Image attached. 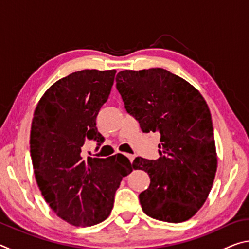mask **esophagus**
Listing matches in <instances>:
<instances>
[{
  "label": "esophagus",
  "instance_id": "1",
  "mask_svg": "<svg viewBox=\"0 0 249 249\" xmlns=\"http://www.w3.org/2000/svg\"><path fill=\"white\" fill-rule=\"evenodd\" d=\"M126 157H127V158L129 159L130 163H132V162L134 161V159H135V156H134V155H126Z\"/></svg>",
  "mask_w": 249,
  "mask_h": 249
}]
</instances>
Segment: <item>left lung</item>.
I'll return each instance as SVG.
<instances>
[{"label": "left lung", "mask_w": 249, "mask_h": 249, "mask_svg": "<svg viewBox=\"0 0 249 249\" xmlns=\"http://www.w3.org/2000/svg\"><path fill=\"white\" fill-rule=\"evenodd\" d=\"M116 88L142 132L160 134L159 158L133 161L134 169L150 178L140 195L142 211L163 222L189 220L208 199L217 169L212 116L204 98L192 84L161 68L120 71Z\"/></svg>", "instance_id": "1"}]
</instances>
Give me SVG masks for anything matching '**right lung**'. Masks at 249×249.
Segmentation results:
<instances>
[{
	"mask_svg": "<svg viewBox=\"0 0 249 249\" xmlns=\"http://www.w3.org/2000/svg\"><path fill=\"white\" fill-rule=\"evenodd\" d=\"M116 70L86 69L54 82L34 112L31 156L41 195L62 220L92 226L108 217L123 177L133 171L127 157L84 160L87 140L102 142L95 119L111 92Z\"/></svg>",
	"mask_w": 249,
	"mask_h": 249,
	"instance_id": "right-lung-1",
	"label": "right lung"
}]
</instances>
